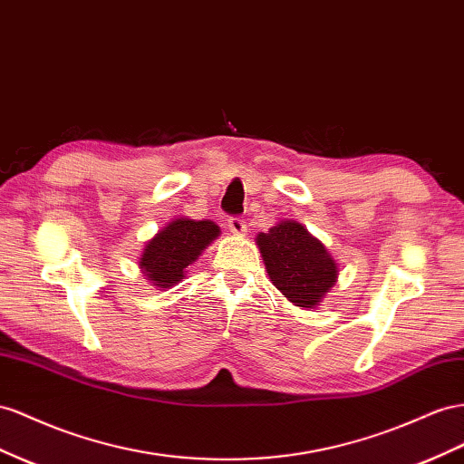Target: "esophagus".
I'll list each match as a JSON object with an SVG mask.
<instances>
[{
  "label": "esophagus",
  "instance_id": "34e87169",
  "mask_svg": "<svg viewBox=\"0 0 464 464\" xmlns=\"http://www.w3.org/2000/svg\"><path fill=\"white\" fill-rule=\"evenodd\" d=\"M228 230L234 234V236H246V232H247V227H246V222H244V218H228Z\"/></svg>",
  "mask_w": 464,
  "mask_h": 464
}]
</instances>
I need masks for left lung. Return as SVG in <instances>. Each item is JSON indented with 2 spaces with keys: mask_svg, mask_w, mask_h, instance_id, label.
Instances as JSON below:
<instances>
[{
  "mask_svg": "<svg viewBox=\"0 0 464 464\" xmlns=\"http://www.w3.org/2000/svg\"><path fill=\"white\" fill-rule=\"evenodd\" d=\"M271 283L298 308H318L337 281V263L296 220H279L256 236Z\"/></svg>",
  "mask_w": 464,
  "mask_h": 464,
  "instance_id": "1",
  "label": "left lung"
}]
</instances>
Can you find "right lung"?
<instances>
[{
	"label": "right lung",
	"mask_w": 464,
	"mask_h": 464,
	"mask_svg": "<svg viewBox=\"0 0 464 464\" xmlns=\"http://www.w3.org/2000/svg\"><path fill=\"white\" fill-rule=\"evenodd\" d=\"M220 236L212 220H193L187 217L171 218L154 237L146 242L139 267L154 289L166 291L178 285L187 267Z\"/></svg>",
	"instance_id": "right-lung-1"
}]
</instances>
